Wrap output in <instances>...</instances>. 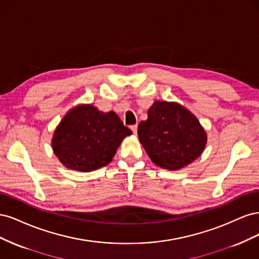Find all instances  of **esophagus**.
<instances>
[{"mask_svg":"<svg viewBox=\"0 0 259 259\" xmlns=\"http://www.w3.org/2000/svg\"><path fill=\"white\" fill-rule=\"evenodd\" d=\"M137 124H135V125H132L131 126V130L133 131V133H134V134H137Z\"/></svg>","mask_w":259,"mask_h":259,"instance_id":"34e87169","label":"esophagus"}]
</instances>
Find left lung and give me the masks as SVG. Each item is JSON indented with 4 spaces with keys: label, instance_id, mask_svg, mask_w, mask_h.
Returning <instances> with one entry per match:
<instances>
[{
    "label": "left lung",
    "instance_id": "left-lung-1",
    "mask_svg": "<svg viewBox=\"0 0 259 259\" xmlns=\"http://www.w3.org/2000/svg\"><path fill=\"white\" fill-rule=\"evenodd\" d=\"M138 137L151 161L170 170L193 162L206 145V134L197 117L167 101H155L149 109L148 119L138 125Z\"/></svg>",
    "mask_w": 259,
    "mask_h": 259
}]
</instances>
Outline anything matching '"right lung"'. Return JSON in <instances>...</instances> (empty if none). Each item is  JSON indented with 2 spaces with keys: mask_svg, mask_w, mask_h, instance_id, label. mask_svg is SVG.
Returning a JSON list of instances; mask_svg holds the SVG:
<instances>
[{
  "mask_svg": "<svg viewBox=\"0 0 259 259\" xmlns=\"http://www.w3.org/2000/svg\"><path fill=\"white\" fill-rule=\"evenodd\" d=\"M132 131L114 112H103L92 105L70 111L54 133L53 150L68 168L92 171L112 161L124 137Z\"/></svg>",
  "mask_w": 259,
  "mask_h": 259,
  "instance_id": "1",
  "label": "right lung"
}]
</instances>
